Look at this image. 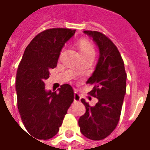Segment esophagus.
I'll return each mask as SVG.
<instances>
[{
	"mask_svg": "<svg viewBox=\"0 0 150 150\" xmlns=\"http://www.w3.org/2000/svg\"><path fill=\"white\" fill-rule=\"evenodd\" d=\"M80 100H81V96H79V94L77 93V92H75V93H74V100L80 101Z\"/></svg>",
	"mask_w": 150,
	"mask_h": 150,
	"instance_id": "esophagus-1",
	"label": "esophagus"
}]
</instances>
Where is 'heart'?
<instances>
[{
	"instance_id": "b5f03b06",
	"label": "heart",
	"mask_w": 150,
	"mask_h": 150,
	"mask_svg": "<svg viewBox=\"0 0 150 150\" xmlns=\"http://www.w3.org/2000/svg\"><path fill=\"white\" fill-rule=\"evenodd\" d=\"M79 50L81 54H86V53H94V48L90 42L88 40L83 39L79 42Z\"/></svg>"
}]
</instances>
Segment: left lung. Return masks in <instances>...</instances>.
Returning <instances> with one entry per match:
<instances>
[{"mask_svg":"<svg viewBox=\"0 0 150 150\" xmlns=\"http://www.w3.org/2000/svg\"><path fill=\"white\" fill-rule=\"evenodd\" d=\"M83 33L92 38L100 51L96 69L87 81L94 85L89 94L97 98L98 102L91 107L82 99L86 112L79 119V125L87 138L100 141L110 135L119 122L127 75L119 50L108 38L98 31Z\"/></svg>","mask_w":150,"mask_h":150,"instance_id":"1","label":"left lung"}]
</instances>
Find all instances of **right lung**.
Listing matches in <instances>:
<instances>
[{
	"label": "right lung",
	"mask_w": 150,
	"mask_h": 150,
	"mask_svg": "<svg viewBox=\"0 0 150 150\" xmlns=\"http://www.w3.org/2000/svg\"><path fill=\"white\" fill-rule=\"evenodd\" d=\"M75 30L54 28L41 32L25 50L16 76L18 108L29 133L39 140L55 136L74 100L71 85L65 83L59 91H46L44 80L50 69L56 67L65 43Z\"/></svg>",
	"instance_id": "right-lung-1"
}]
</instances>
